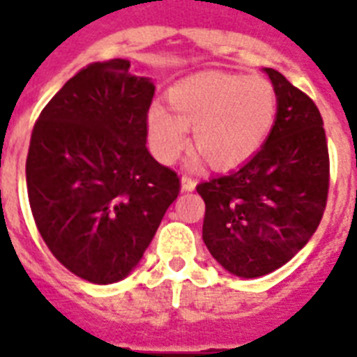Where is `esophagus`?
I'll return each instance as SVG.
<instances>
[{"mask_svg": "<svg viewBox=\"0 0 357 357\" xmlns=\"http://www.w3.org/2000/svg\"><path fill=\"white\" fill-rule=\"evenodd\" d=\"M195 187H196V181L190 178V176H183V178H181V189H183V190H195Z\"/></svg>", "mask_w": 357, "mask_h": 357, "instance_id": "esophagus-1", "label": "esophagus"}]
</instances>
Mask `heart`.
Returning <instances> with one entry per match:
<instances>
[{"label":"heart","mask_w":357,"mask_h":357,"mask_svg":"<svg viewBox=\"0 0 357 357\" xmlns=\"http://www.w3.org/2000/svg\"><path fill=\"white\" fill-rule=\"evenodd\" d=\"M167 109L148 111V140L153 155L172 162L189 144L215 168L246 162L276 122L278 96L271 81L259 75L204 72L179 81L167 92Z\"/></svg>","instance_id":"heart-1"}]
</instances>
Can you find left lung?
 Listing matches in <instances>:
<instances>
[{"instance_id": "obj_1", "label": "left lung", "mask_w": 357, "mask_h": 357, "mask_svg": "<svg viewBox=\"0 0 357 357\" xmlns=\"http://www.w3.org/2000/svg\"><path fill=\"white\" fill-rule=\"evenodd\" d=\"M265 72L278 96L265 144L238 170L196 187L206 202L202 238L238 278L265 276L293 259L319 228L330 187L319 109L278 70Z\"/></svg>"}]
</instances>
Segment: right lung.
Masks as SVG:
<instances>
[{
	"mask_svg": "<svg viewBox=\"0 0 357 357\" xmlns=\"http://www.w3.org/2000/svg\"><path fill=\"white\" fill-rule=\"evenodd\" d=\"M111 59L79 70L42 109L25 162L44 243L91 283L120 282L139 265L179 195L178 174L146 148L155 85Z\"/></svg>",
	"mask_w": 357,
	"mask_h": 357,
	"instance_id": "1",
	"label": "right lung"
}]
</instances>
